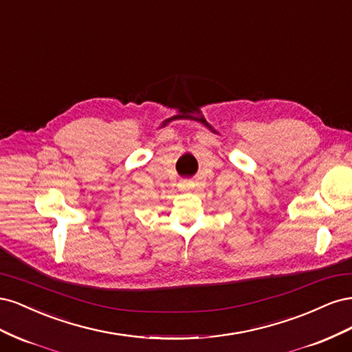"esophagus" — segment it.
I'll return each mask as SVG.
<instances>
[{"instance_id":"obj_1","label":"esophagus","mask_w":352,"mask_h":352,"mask_svg":"<svg viewBox=\"0 0 352 352\" xmlns=\"http://www.w3.org/2000/svg\"><path fill=\"white\" fill-rule=\"evenodd\" d=\"M182 188L184 189H192L194 188V182H192V180H184Z\"/></svg>"}]
</instances>
